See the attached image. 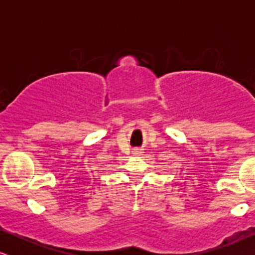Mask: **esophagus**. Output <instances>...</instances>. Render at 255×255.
Here are the masks:
<instances>
[{
  "instance_id": "1",
  "label": "esophagus",
  "mask_w": 255,
  "mask_h": 255,
  "mask_svg": "<svg viewBox=\"0 0 255 255\" xmlns=\"http://www.w3.org/2000/svg\"><path fill=\"white\" fill-rule=\"evenodd\" d=\"M133 153L134 154H141L142 150H140V148H133Z\"/></svg>"
}]
</instances>
